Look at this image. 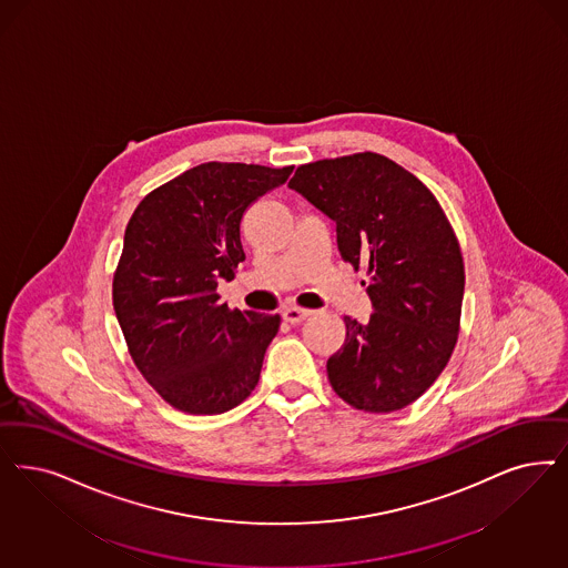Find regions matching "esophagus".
Masks as SVG:
<instances>
[{
  "label": "esophagus",
  "instance_id": "esophagus-1",
  "mask_svg": "<svg viewBox=\"0 0 568 568\" xmlns=\"http://www.w3.org/2000/svg\"><path fill=\"white\" fill-rule=\"evenodd\" d=\"M311 311H304V308H297V306H290V308H285L283 311V318L287 321V323H302L306 316H311Z\"/></svg>",
  "mask_w": 568,
  "mask_h": 568
}]
</instances>
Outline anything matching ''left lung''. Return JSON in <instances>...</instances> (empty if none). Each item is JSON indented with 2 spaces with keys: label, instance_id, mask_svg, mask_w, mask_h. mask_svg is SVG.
<instances>
[{
  "label": "left lung",
  "instance_id": "left-lung-1",
  "mask_svg": "<svg viewBox=\"0 0 568 568\" xmlns=\"http://www.w3.org/2000/svg\"><path fill=\"white\" fill-rule=\"evenodd\" d=\"M290 189L332 217L339 254L369 276L372 316H344V346L327 361L333 390L361 412L412 405L449 363L459 333L466 273L447 215L417 178L377 153L300 165Z\"/></svg>",
  "mask_w": 568,
  "mask_h": 568
}]
</instances>
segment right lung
I'll return each instance as SVG.
<instances>
[{"mask_svg":"<svg viewBox=\"0 0 568 568\" xmlns=\"http://www.w3.org/2000/svg\"><path fill=\"white\" fill-rule=\"evenodd\" d=\"M294 168L201 163L144 196L130 217L113 306L140 373L180 412L215 415L260 379L278 314L231 311L220 278L245 260L241 220Z\"/></svg>","mask_w":568,"mask_h":568,"instance_id":"add662e5","label":"right lung"}]
</instances>
